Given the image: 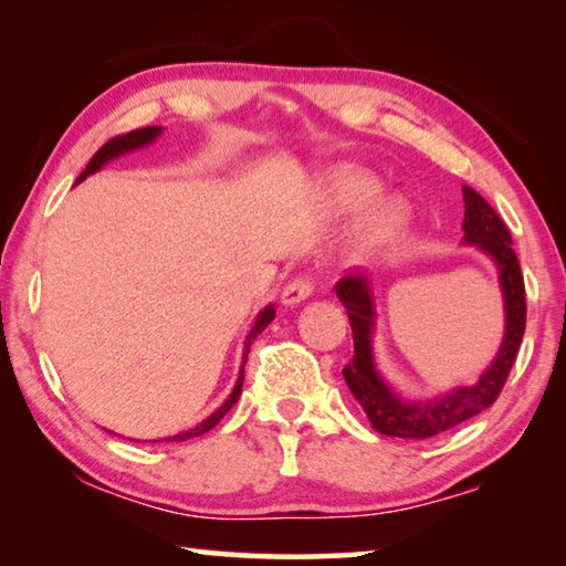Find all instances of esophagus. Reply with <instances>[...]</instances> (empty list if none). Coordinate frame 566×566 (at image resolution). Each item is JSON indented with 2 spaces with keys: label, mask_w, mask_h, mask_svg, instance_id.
Returning <instances> with one entry per match:
<instances>
[{
  "label": "esophagus",
  "mask_w": 566,
  "mask_h": 566,
  "mask_svg": "<svg viewBox=\"0 0 566 566\" xmlns=\"http://www.w3.org/2000/svg\"><path fill=\"white\" fill-rule=\"evenodd\" d=\"M312 292H314V284H312L310 276H296V280H292L290 284L284 286L280 300H282L284 306H294V304L304 302Z\"/></svg>",
  "instance_id": "esophagus-1"
}]
</instances>
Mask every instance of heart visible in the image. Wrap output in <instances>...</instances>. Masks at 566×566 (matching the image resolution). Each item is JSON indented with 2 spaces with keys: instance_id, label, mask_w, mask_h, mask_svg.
<instances>
[{
  "instance_id": "obj_1",
  "label": "heart",
  "mask_w": 566,
  "mask_h": 566,
  "mask_svg": "<svg viewBox=\"0 0 566 566\" xmlns=\"http://www.w3.org/2000/svg\"><path fill=\"white\" fill-rule=\"evenodd\" d=\"M379 179L361 169H342L329 181V202L339 212H357L379 195ZM409 219V207L401 199H387L359 229L357 244L361 252H379L401 234Z\"/></svg>"
}]
</instances>
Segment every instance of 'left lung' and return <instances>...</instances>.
I'll return each instance as SVG.
<instances>
[{
  "label": "left lung",
  "mask_w": 566,
  "mask_h": 566,
  "mask_svg": "<svg viewBox=\"0 0 566 566\" xmlns=\"http://www.w3.org/2000/svg\"><path fill=\"white\" fill-rule=\"evenodd\" d=\"M464 242L476 244L500 270V284L504 294V342L492 367L484 371L474 387H459L457 391L429 401H409L399 397L377 371L371 354V334H375V292L364 274H347L334 284L339 302L349 314L354 357L342 369L347 387L367 411L371 427L379 434L401 439H429L447 432L479 411L492 407L504 387L510 369L520 352L526 327L524 276L512 249V234L502 217L494 212L482 195L464 187Z\"/></svg>",
  "instance_id": "8db88e82"
}]
</instances>
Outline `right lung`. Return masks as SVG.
I'll list each match as a JSON object with an SVG mask.
<instances>
[{
    "label": "right lung",
    "instance_id": "add662e5",
    "mask_svg": "<svg viewBox=\"0 0 566 566\" xmlns=\"http://www.w3.org/2000/svg\"><path fill=\"white\" fill-rule=\"evenodd\" d=\"M159 134H161V129H159V127H142V129H134V132H127V134H119V137L109 139L107 145H104V147L97 151V155H94V157L90 159L87 169L82 171L80 179H76V181L87 179L90 175H94V171H99V169H102L104 165H107V161H112L114 157H122V155H127V151H132V149H139V147H147V145H151V142H155V139L159 137ZM274 314H276V312H274V306L270 304V306H264V310L260 312V317H256L254 327H252V332H249L247 344H244V359H242V369H239L237 385H234L232 395H229V399L224 401V405L219 407V409L214 411V415H209V417L202 421V424H197L195 429H189V432L175 434L171 439H167V442H185V439H191V437H199V434L209 432V429L217 427V421L222 419V417L227 415V411L237 405L239 395H242V385H244V364H247L249 347H252V342L256 339V334H262L266 324H270V322L274 319Z\"/></svg>",
    "mask_w": 566,
    "mask_h": 566
}]
</instances>
